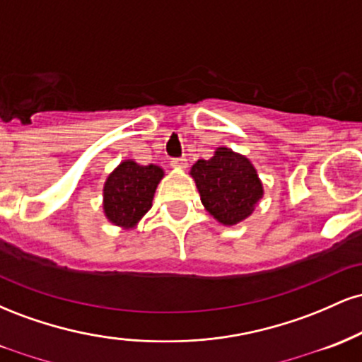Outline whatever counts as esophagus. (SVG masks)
<instances>
[{"label": "esophagus", "mask_w": 362, "mask_h": 362, "mask_svg": "<svg viewBox=\"0 0 362 362\" xmlns=\"http://www.w3.org/2000/svg\"><path fill=\"white\" fill-rule=\"evenodd\" d=\"M170 165H172L173 168H177V170H185L187 168V160L185 158H173L172 161H170Z\"/></svg>", "instance_id": "esophagus-1"}]
</instances>
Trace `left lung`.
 I'll return each instance as SVG.
<instances>
[{
    "label": "left lung",
    "mask_w": 362,
    "mask_h": 362,
    "mask_svg": "<svg viewBox=\"0 0 362 362\" xmlns=\"http://www.w3.org/2000/svg\"><path fill=\"white\" fill-rule=\"evenodd\" d=\"M190 177L204 209L224 226L245 221L264 197V184L252 161L226 146L216 148L209 160L195 161Z\"/></svg>",
    "instance_id": "8db88e82"
}]
</instances>
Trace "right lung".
Masks as SVG:
<instances>
[{
    "label": "right lung",
    "instance_id": "obj_1",
    "mask_svg": "<svg viewBox=\"0 0 362 362\" xmlns=\"http://www.w3.org/2000/svg\"><path fill=\"white\" fill-rule=\"evenodd\" d=\"M165 177L158 165L122 160L103 182V214L120 230H134L151 209L156 187Z\"/></svg>",
    "mask_w": 362,
    "mask_h": 362
}]
</instances>
